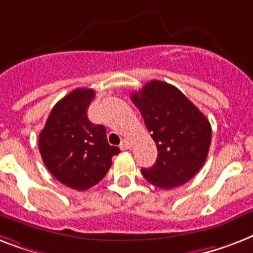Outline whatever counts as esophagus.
<instances>
[{
	"mask_svg": "<svg viewBox=\"0 0 253 253\" xmlns=\"http://www.w3.org/2000/svg\"><path fill=\"white\" fill-rule=\"evenodd\" d=\"M129 147H130V141H129V139H123V141H121V143H120V149L121 150H126V149H129Z\"/></svg>",
	"mask_w": 253,
	"mask_h": 253,
	"instance_id": "obj_1",
	"label": "esophagus"
}]
</instances>
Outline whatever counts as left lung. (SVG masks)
I'll return each mask as SVG.
<instances>
[{"mask_svg": "<svg viewBox=\"0 0 253 253\" xmlns=\"http://www.w3.org/2000/svg\"><path fill=\"white\" fill-rule=\"evenodd\" d=\"M132 102L141 112L158 149V158L143 177L161 189H172L189 181L207 161L211 126L203 112L175 86L150 81Z\"/></svg>", "mask_w": 253, "mask_h": 253, "instance_id": "left-lung-1", "label": "left lung"}]
</instances>
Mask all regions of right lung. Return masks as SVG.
Here are the masks:
<instances>
[{"label": "right lung", "instance_id": "1", "mask_svg": "<svg viewBox=\"0 0 253 253\" xmlns=\"http://www.w3.org/2000/svg\"><path fill=\"white\" fill-rule=\"evenodd\" d=\"M95 91L76 88L52 108L39 134L44 165L66 187L86 191L106 176L112 157L120 149L111 146L106 128L88 120L87 110Z\"/></svg>", "mask_w": 253, "mask_h": 253}]
</instances>
